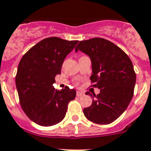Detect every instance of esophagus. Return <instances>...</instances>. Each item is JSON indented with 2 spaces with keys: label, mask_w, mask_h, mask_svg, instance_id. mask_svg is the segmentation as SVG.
I'll use <instances>...</instances> for the list:
<instances>
[{
  "label": "esophagus",
  "mask_w": 151,
  "mask_h": 151,
  "mask_svg": "<svg viewBox=\"0 0 151 151\" xmlns=\"http://www.w3.org/2000/svg\"><path fill=\"white\" fill-rule=\"evenodd\" d=\"M84 95V93L83 92V91H78L76 92V96H79V97H80V96H82Z\"/></svg>",
  "instance_id": "esophagus-1"
}]
</instances>
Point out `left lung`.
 Returning <instances> with one entry per match:
<instances>
[{"label": "left lung", "instance_id": "8db88e82", "mask_svg": "<svg viewBox=\"0 0 151 151\" xmlns=\"http://www.w3.org/2000/svg\"><path fill=\"white\" fill-rule=\"evenodd\" d=\"M91 61L93 87L100 89L92 96V104L83 109L88 120L97 124H110L119 117L132 99L136 82L133 64L123 50L103 38L82 40L76 47Z\"/></svg>", "mask_w": 151, "mask_h": 151}]
</instances>
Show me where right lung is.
<instances>
[{"instance_id":"obj_1","label":"right lung","mask_w":151,"mask_h":151,"mask_svg":"<svg viewBox=\"0 0 151 151\" xmlns=\"http://www.w3.org/2000/svg\"><path fill=\"white\" fill-rule=\"evenodd\" d=\"M78 40L59 37L42 40L23 55L16 76L20 106L30 119L40 126L57 124L65 117L68 104L76 91L66 86L55 90L53 83L61 73L64 59L74 49Z\"/></svg>"}]
</instances>
